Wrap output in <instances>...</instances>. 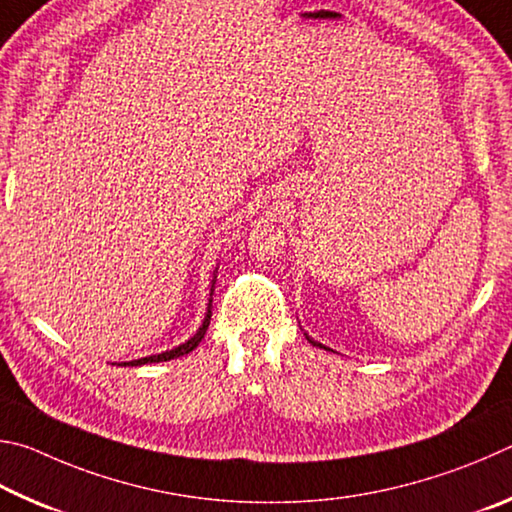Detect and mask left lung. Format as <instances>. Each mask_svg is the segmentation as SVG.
Here are the masks:
<instances>
[{"label":"left lung","instance_id":"1","mask_svg":"<svg viewBox=\"0 0 512 512\" xmlns=\"http://www.w3.org/2000/svg\"><path fill=\"white\" fill-rule=\"evenodd\" d=\"M306 337H308V335H306ZM308 342H310V344H315V346H319V348H326V346H321L319 342H315V339H310V337H308ZM326 351H330V348H326Z\"/></svg>","mask_w":512,"mask_h":512}]
</instances>
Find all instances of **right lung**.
<instances>
[{"label": "right lung", "instance_id": "right-lung-1", "mask_svg": "<svg viewBox=\"0 0 512 512\" xmlns=\"http://www.w3.org/2000/svg\"><path fill=\"white\" fill-rule=\"evenodd\" d=\"M215 283V279H213ZM211 292H213V285H211ZM209 321H211V299H209V310H206V317L202 321V326L197 333L188 339V342L179 344L173 351H166V353H159V355H150V357H141V360H132V362H123L119 366H141V364H152V362H168V360H175V357H182L186 353H191L193 348H197V344L202 342V337L206 335V328H209Z\"/></svg>", "mask_w": 512, "mask_h": 512}]
</instances>
